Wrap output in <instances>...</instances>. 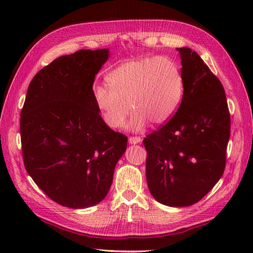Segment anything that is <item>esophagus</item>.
<instances>
[{
  "label": "esophagus",
  "instance_id": "esophagus-1",
  "mask_svg": "<svg viewBox=\"0 0 253 253\" xmlns=\"http://www.w3.org/2000/svg\"><path fill=\"white\" fill-rule=\"evenodd\" d=\"M130 144H136V143H140L141 142V138L140 137H129L128 139Z\"/></svg>",
  "mask_w": 253,
  "mask_h": 253
}]
</instances>
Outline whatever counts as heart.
Wrapping results in <instances>:
<instances>
[{"label":"heart","mask_w":253,"mask_h":253,"mask_svg":"<svg viewBox=\"0 0 253 253\" xmlns=\"http://www.w3.org/2000/svg\"><path fill=\"white\" fill-rule=\"evenodd\" d=\"M107 84H95L92 96L104 123L121 127L130 107L127 127L142 130L149 122L164 125L179 109L184 96V76L178 64L166 56H148L122 63L107 75ZM131 106L129 107V105Z\"/></svg>","instance_id":"obj_1"}]
</instances>
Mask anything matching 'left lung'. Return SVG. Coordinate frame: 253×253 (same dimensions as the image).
<instances>
[{
  "mask_svg": "<svg viewBox=\"0 0 253 253\" xmlns=\"http://www.w3.org/2000/svg\"><path fill=\"white\" fill-rule=\"evenodd\" d=\"M181 58L184 96L171 120L143 139L150 193L169 207L200 201L221 178L226 164L230 115L218 78L189 47Z\"/></svg>",
  "mask_w": 253,
  "mask_h": 253,
  "instance_id": "left-lung-1",
  "label": "left lung"
}]
</instances>
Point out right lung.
<instances>
[{
	"instance_id": "1",
	"label": "right lung",
	"mask_w": 253,
	"mask_h": 253,
	"mask_svg": "<svg viewBox=\"0 0 253 253\" xmlns=\"http://www.w3.org/2000/svg\"><path fill=\"white\" fill-rule=\"evenodd\" d=\"M109 49L79 50L38 72L20 113L25 169L53 201L72 209L106 197L127 137L102 120L92 96Z\"/></svg>"
}]
</instances>
